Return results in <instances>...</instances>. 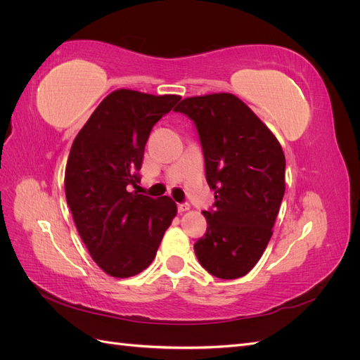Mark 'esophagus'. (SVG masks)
<instances>
[{
	"mask_svg": "<svg viewBox=\"0 0 360 360\" xmlns=\"http://www.w3.org/2000/svg\"><path fill=\"white\" fill-rule=\"evenodd\" d=\"M177 210H179V213H183V212L189 210V204H186V202H179V204H177Z\"/></svg>",
	"mask_w": 360,
	"mask_h": 360,
	"instance_id": "obj_1",
	"label": "esophagus"
}]
</instances>
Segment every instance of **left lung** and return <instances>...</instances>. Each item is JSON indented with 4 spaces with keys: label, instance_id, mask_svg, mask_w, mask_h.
Segmentation results:
<instances>
[{
    "label": "left lung",
    "instance_id": "1",
    "mask_svg": "<svg viewBox=\"0 0 360 360\" xmlns=\"http://www.w3.org/2000/svg\"><path fill=\"white\" fill-rule=\"evenodd\" d=\"M200 138L214 204L193 245L200 264L221 279L245 276L263 255L285 192V156L275 135L230 93L188 97L174 110Z\"/></svg>",
    "mask_w": 360,
    "mask_h": 360
}]
</instances>
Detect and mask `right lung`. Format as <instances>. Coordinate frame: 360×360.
Instances as JSON below:
<instances>
[{
    "label": "right lung",
    "instance_id": "1",
    "mask_svg": "<svg viewBox=\"0 0 360 360\" xmlns=\"http://www.w3.org/2000/svg\"><path fill=\"white\" fill-rule=\"evenodd\" d=\"M179 101L174 94L112 91L72 144L64 176L68 205L91 258L114 278L147 269L177 214L169 197L155 200L130 186L141 180L151 129Z\"/></svg>",
    "mask_w": 360,
    "mask_h": 360
}]
</instances>
